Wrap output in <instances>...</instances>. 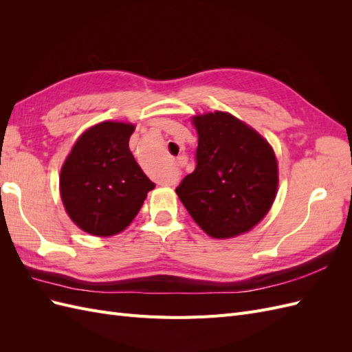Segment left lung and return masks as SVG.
I'll return each instance as SVG.
<instances>
[{
  "instance_id": "left-lung-1",
  "label": "left lung",
  "mask_w": 352,
  "mask_h": 352,
  "mask_svg": "<svg viewBox=\"0 0 352 352\" xmlns=\"http://www.w3.org/2000/svg\"><path fill=\"white\" fill-rule=\"evenodd\" d=\"M197 166L176 188L197 225L225 239L248 232L267 214L278 192V162L269 142L235 116L194 117Z\"/></svg>"
}]
</instances>
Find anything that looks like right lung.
I'll return each mask as SVG.
<instances>
[{"mask_svg": "<svg viewBox=\"0 0 352 352\" xmlns=\"http://www.w3.org/2000/svg\"><path fill=\"white\" fill-rule=\"evenodd\" d=\"M135 126L102 122L83 132L60 173L61 201L70 219L95 236L124 230L155 188L129 150Z\"/></svg>", "mask_w": 352, "mask_h": 352, "instance_id": "right-lung-1", "label": "right lung"}]
</instances>
